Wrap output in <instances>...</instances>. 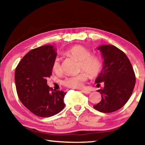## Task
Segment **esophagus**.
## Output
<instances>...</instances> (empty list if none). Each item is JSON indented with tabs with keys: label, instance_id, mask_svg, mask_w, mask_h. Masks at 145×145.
<instances>
[{
	"label": "esophagus",
	"instance_id": "34e87169",
	"mask_svg": "<svg viewBox=\"0 0 145 145\" xmlns=\"http://www.w3.org/2000/svg\"><path fill=\"white\" fill-rule=\"evenodd\" d=\"M82 92L83 93H85V94H89L90 91L86 90V89H82Z\"/></svg>",
	"mask_w": 145,
	"mask_h": 145
}]
</instances>
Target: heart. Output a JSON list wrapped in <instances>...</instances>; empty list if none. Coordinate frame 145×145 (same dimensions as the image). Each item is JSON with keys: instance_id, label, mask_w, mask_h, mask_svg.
I'll return each instance as SVG.
<instances>
[{"instance_id": "1", "label": "heart", "mask_w": 145, "mask_h": 145, "mask_svg": "<svg viewBox=\"0 0 145 145\" xmlns=\"http://www.w3.org/2000/svg\"><path fill=\"white\" fill-rule=\"evenodd\" d=\"M66 56L74 57L79 61L80 70H84L75 75H70L66 77L63 81V84L70 88H81L87 81L89 75L91 77H97L101 72L102 62L99 56L91 54L89 48L82 45H77L72 46L65 51ZM52 69L56 73H60L62 71L60 61L56 58L53 61ZM86 72H85V71Z\"/></svg>"}]
</instances>
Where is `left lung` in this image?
I'll return each instance as SVG.
<instances>
[{
    "instance_id": "obj_1",
    "label": "left lung",
    "mask_w": 145,
    "mask_h": 145,
    "mask_svg": "<svg viewBox=\"0 0 145 145\" xmlns=\"http://www.w3.org/2000/svg\"><path fill=\"white\" fill-rule=\"evenodd\" d=\"M97 48L101 51L104 62L95 82L98 86L103 82L104 87L97 90L102 100L93 107L109 113L121 109L128 101L136 84V76L129 58L116 46L105 45Z\"/></svg>"
}]
</instances>
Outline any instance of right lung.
<instances>
[{
	"instance_id": "obj_1",
	"label": "right lung",
	"mask_w": 145,
	"mask_h": 145,
	"mask_svg": "<svg viewBox=\"0 0 145 145\" xmlns=\"http://www.w3.org/2000/svg\"><path fill=\"white\" fill-rule=\"evenodd\" d=\"M56 56L53 46H40L29 51L16 68L14 80L19 99L38 116H52L65 107L63 100L67 93L52 90L46 83Z\"/></svg>"
}]
</instances>
